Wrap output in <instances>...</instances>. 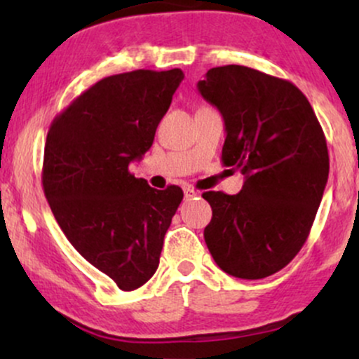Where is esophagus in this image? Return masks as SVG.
I'll return each instance as SVG.
<instances>
[{"label":"esophagus","instance_id":"obj_1","mask_svg":"<svg viewBox=\"0 0 359 359\" xmlns=\"http://www.w3.org/2000/svg\"><path fill=\"white\" fill-rule=\"evenodd\" d=\"M197 196V191H194L192 187H185L184 189V197H185V201H191V199H194V197Z\"/></svg>","mask_w":359,"mask_h":359}]
</instances>
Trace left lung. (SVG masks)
Returning <instances> with one entry per match:
<instances>
[{
  "mask_svg": "<svg viewBox=\"0 0 359 359\" xmlns=\"http://www.w3.org/2000/svg\"><path fill=\"white\" fill-rule=\"evenodd\" d=\"M197 89L224 119L222 163L245 175L236 196L203 194L205 245L226 273L270 277L311 233L329 175L324 131L297 86L245 65L209 69Z\"/></svg>",
  "mask_w": 359,
  "mask_h": 359,
  "instance_id": "1",
  "label": "left lung"
}]
</instances>
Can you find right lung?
I'll use <instances>...</instances> for the list:
<instances>
[{"mask_svg":"<svg viewBox=\"0 0 359 359\" xmlns=\"http://www.w3.org/2000/svg\"><path fill=\"white\" fill-rule=\"evenodd\" d=\"M182 79L180 69L104 77L48 128L42 184L53 216L74 248L125 292L154 277L182 203L177 185L156 191L130 172Z\"/></svg>","mask_w":359,"mask_h":359,"instance_id":"right-lung-1","label":"right lung"}]
</instances>
